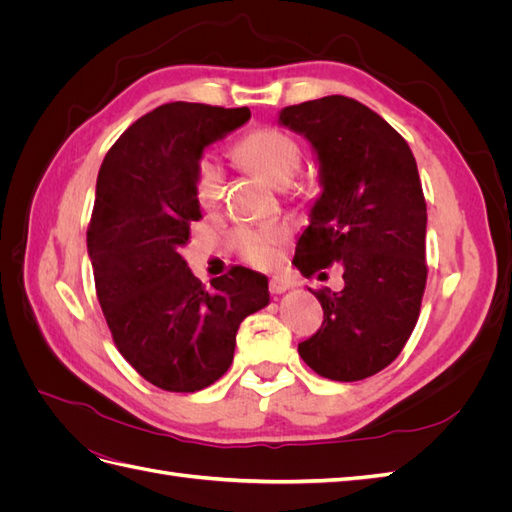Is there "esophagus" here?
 Segmentation results:
<instances>
[{
    "label": "esophagus",
    "mask_w": 512,
    "mask_h": 512,
    "mask_svg": "<svg viewBox=\"0 0 512 512\" xmlns=\"http://www.w3.org/2000/svg\"><path fill=\"white\" fill-rule=\"evenodd\" d=\"M290 286H292V282L288 280V277H282V275L271 277V282H269V290H271L273 294H282V292H286Z\"/></svg>",
    "instance_id": "esophagus-1"
}]
</instances>
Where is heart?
Returning <instances> with one entry per match:
<instances>
[{"instance_id":"obj_1","label":"heart","mask_w":512,"mask_h":512,"mask_svg":"<svg viewBox=\"0 0 512 512\" xmlns=\"http://www.w3.org/2000/svg\"><path fill=\"white\" fill-rule=\"evenodd\" d=\"M235 156L250 166L254 173L265 177L269 183L284 188L301 168V145L290 134L277 128H256L243 134L235 143ZM226 173L222 164L209 153L200 156L194 166V196L198 205L215 211L224 203ZM286 239L280 226L239 228L235 241L239 252L252 265H267L275 256L277 247Z\"/></svg>"}]
</instances>
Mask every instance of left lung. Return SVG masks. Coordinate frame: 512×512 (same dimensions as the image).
<instances>
[{
  "instance_id": "8db88e82",
  "label": "left lung",
  "mask_w": 512,
  "mask_h": 512,
  "mask_svg": "<svg viewBox=\"0 0 512 512\" xmlns=\"http://www.w3.org/2000/svg\"><path fill=\"white\" fill-rule=\"evenodd\" d=\"M280 123L312 143L324 188L294 267L305 277L344 267L342 292L314 290L322 327L299 354L322 378L365 380L397 359L421 314L427 205L416 160L404 136L354 98L286 106Z\"/></svg>"
}]
</instances>
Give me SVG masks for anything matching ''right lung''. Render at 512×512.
Returning <instances> with one entry per match:
<instances>
[{"mask_svg":"<svg viewBox=\"0 0 512 512\" xmlns=\"http://www.w3.org/2000/svg\"><path fill=\"white\" fill-rule=\"evenodd\" d=\"M250 115L247 106L162 104L100 166L87 228L96 294L123 359L162 391L194 393L220 380L241 320L269 303L265 275L232 267L207 288L179 254L200 220L196 160Z\"/></svg>","mask_w":512,"mask_h":512,"instance_id":"1","label":"right lung"}]
</instances>
